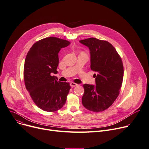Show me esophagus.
Masks as SVG:
<instances>
[{
  "label": "esophagus",
  "mask_w": 149,
  "mask_h": 149,
  "mask_svg": "<svg viewBox=\"0 0 149 149\" xmlns=\"http://www.w3.org/2000/svg\"><path fill=\"white\" fill-rule=\"evenodd\" d=\"M70 84V86H71L72 87H74V86H77V84H76V83H74V82H71Z\"/></svg>",
  "instance_id": "esophagus-1"
}]
</instances>
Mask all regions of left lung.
Wrapping results in <instances>:
<instances>
[{
    "instance_id": "obj_1",
    "label": "left lung",
    "mask_w": 149,
    "mask_h": 149,
    "mask_svg": "<svg viewBox=\"0 0 149 149\" xmlns=\"http://www.w3.org/2000/svg\"><path fill=\"white\" fill-rule=\"evenodd\" d=\"M79 42L90 51L91 69L95 72L96 84L83 85L82 104L94 112L104 111L112 105L119 94L123 78L122 59L107 41L91 38Z\"/></svg>"
}]
</instances>
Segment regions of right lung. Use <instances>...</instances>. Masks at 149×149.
I'll return each instance as SVG.
<instances>
[{
  "instance_id": "obj_1",
  "label": "right lung",
  "mask_w": 149,
  "mask_h": 149,
  "mask_svg": "<svg viewBox=\"0 0 149 149\" xmlns=\"http://www.w3.org/2000/svg\"><path fill=\"white\" fill-rule=\"evenodd\" d=\"M70 44L55 37L46 38L33 45L24 63V79L26 89L40 109L53 112L65 104L70 89L67 82L58 81L56 74L58 52Z\"/></svg>"
}]
</instances>
